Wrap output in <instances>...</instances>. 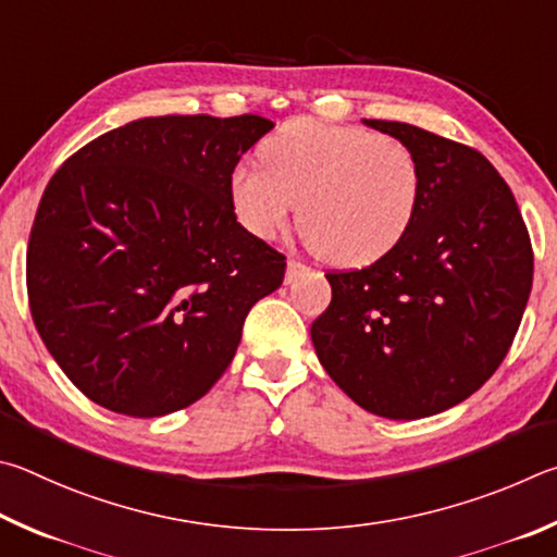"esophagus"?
Returning <instances> with one entry per match:
<instances>
[{"instance_id":"esophagus-1","label":"esophagus","mask_w":557,"mask_h":557,"mask_svg":"<svg viewBox=\"0 0 557 557\" xmlns=\"http://www.w3.org/2000/svg\"><path fill=\"white\" fill-rule=\"evenodd\" d=\"M306 271H308L306 263L290 259V261H288V271H286V281L290 284V281H296V278L300 276V273H306Z\"/></svg>"}]
</instances>
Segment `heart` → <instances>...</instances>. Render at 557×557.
<instances>
[{
  "mask_svg": "<svg viewBox=\"0 0 557 557\" xmlns=\"http://www.w3.org/2000/svg\"><path fill=\"white\" fill-rule=\"evenodd\" d=\"M261 161L239 163L230 198L259 239L286 227L298 205L308 247L337 267H362L392 251L411 227L423 190L408 146L359 126L294 120L269 134Z\"/></svg>",
  "mask_w": 557,
  "mask_h": 557,
  "instance_id": "b5f03b06",
  "label": "heart"
}]
</instances>
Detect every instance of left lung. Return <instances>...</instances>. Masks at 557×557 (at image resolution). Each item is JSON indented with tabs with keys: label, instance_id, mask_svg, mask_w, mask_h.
Wrapping results in <instances>:
<instances>
[{
	"label": "left lung",
	"instance_id": "1",
	"mask_svg": "<svg viewBox=\"0 0 557 557\" xmlns=\"http://www.w3.org/2000/svg\"><path fill=\"white\" fill-rule=\"evenodd\" d=\"M364 124L413 151L421 202L382 259L325 273L333 300L310 337L357 406L416 421L499 369L531 296L533 249L511 188L480 151L406 122Z\"/></svg>",
	"mask_w": 557,
	"mask_h": 557
}]
</instances>
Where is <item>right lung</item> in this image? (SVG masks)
I'll return each mask as SVG.
<instances>
[{
    "instance_id": "add662e5",
    "label": "right lung",
    "mask_w": 557,
    "mask_h": 557,
    "mask_svg": "<svg viewBox=\"0 0 557 557\" xmlns=\"http://www.w3.org/2000/svg\"><path fill=\"white\" fill-rule=\"evenodd\" d=\"M259 114L146 116L48 181L26 251L34 325L65 376L114 413L165 416L230 367L286 257L237 222L230 175Z\"/></svg>"
}]
</instances>
